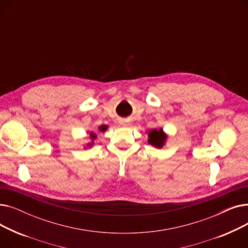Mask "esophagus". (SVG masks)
<instances>
[{"label":"esophagus","mask_w":248,"mask_h":248,"mask_svg":"<svg viewBox=\"0 0 248 248\" xmlns=\"http://www.w3.org/2000/svg\"><path fill=\"white\" fill-rule=\"evenodd\" d=\"M121 124L123 125V126H124V127H126V126H128L129 125V123L127 122V121H122V123H121Z\"/></svg>","instance_id":"esophagus-1"}]
</instances>
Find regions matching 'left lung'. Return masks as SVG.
Here are the masks:
<instances>
[{
	"label": "left lung",
	"mask_w": 248,
	"mask_h": 248,
	"mask_svg": "<svg viewBox=\"0 0 248 248\" xmlns=\"http://www.w3.org/2000/svg\"><path fill=\"white\" fill-rule=\"evenodd\" d=\"M149 144H151L152 146L155 147V148H163V146L165 145V141L168 138V136L164 133L163 128H160V129H151V131L149 132Z\"/></svg>",
	"instance_id": "8db88e82"
}]
</instances>
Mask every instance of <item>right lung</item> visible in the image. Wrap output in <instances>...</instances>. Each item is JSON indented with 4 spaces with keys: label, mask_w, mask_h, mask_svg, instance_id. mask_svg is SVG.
Returning <instances> with one entry per match:
<instances>
[{
    "label": "right lung",
    "mask_w": 248,
    "mask_h": 248,
    "mask_svg": "<svg viewBox=\"0 0 248 248\" xmlns=\"http://www.w3.org/2000/svg\"><path fill=\"white\" fill-rule=\"evenodd\" d=\"M107 128H108L107 125H101V126H99V131L100 132H104V131H107ZM90 138H91V140H93H93H95V138H96V135L93 134V133H90ZM87 147H91V144H88Z\"/></svg>",
    "instance_id": "add662e5"
}]
</instances>
